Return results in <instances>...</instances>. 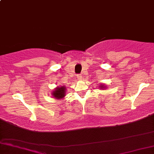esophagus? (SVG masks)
<instances>
[{
	"instance_id": "obj_1",
	"label": "esophagus",
	"mask_w": 154,
	"mask_h": 154,
	"mask_svg": "<svg viewBox=\"0 0 154 154\" xmlns=\"http://www.w3.org/2000/svg\"><path fill=\"white\" fill-rule=\"evenodd\" d=\"M77 79H79V80H81V79H82V75H81V74H79V75H77Z\"/></svg>"
}]
</instances>
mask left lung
I'll list each match as a JSON object with an SVG mask.
<instances>
[{"label":"left lung","instance_id":"left-lung-1","mask_svg":"<svg viewBox=\"0 0 154 154\" xmlns=\"http://www.w3.org/2000/svg\"><path fill=\"white\" fill-rule=\"evenodd\" d=\"M100 87H102V86H100ZM103 88H104V87H103Z\"/></svg>","mask_w":154,"mask_h":154}]
</instances>
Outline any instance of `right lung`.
<instances>
[{"label": "right lung", "mask_w": 154, "mask_h": 154, "mask_svg": "<svg viewBox=\"0 0 154 154\" xmlns=\"http://www.w3.org/2000/svg\"><path fill=\"white\" fill-rule=\"evenodd\" d=\"M66 88L64 86H61L59 87V88H57L56 89V91L52 93L53 96L54 97H56V98H61L65 96V94H66Z\"/></svg>", "instance_id": "obj_1"}]
</instances>
